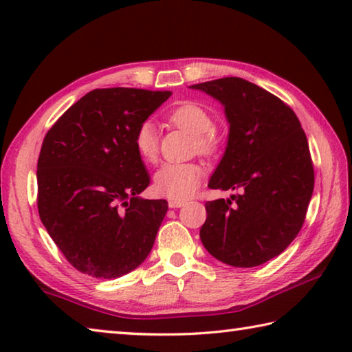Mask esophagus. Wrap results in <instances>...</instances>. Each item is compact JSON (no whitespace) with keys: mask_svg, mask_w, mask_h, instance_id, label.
I'll use <instances>...</instances> for the list:
<instances>
[{"mask_svg":"<svg viewBox=\"0 0 352 352\" xmlns=\"http://www.w3.org/2000/svg\"><path fill=\"white\" fill-rule=\"evenodd\" d=\"M186 205V201L184 200H169V208H172V210H175V208H182Z\"/></svg>","mask_w":352,"mask_h":352,"instance_id":"obj_1","label":"esophagus"}]
</instances>
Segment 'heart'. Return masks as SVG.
<instances>
[{
  "label": "heart",
  "instance_id": "heart-1",
  "mask_svg": "<svg viewBox=\"0 0 352 352\" xmlns=\"http://www.w3.org/2000/svg\"><path fill=\"white\" fill-rule=\"evenodd\" d=\"M172 124L195 135V144L205 155L216 153L219 142L214 136V119L210 111L197 104L186 102L175 107L169 113ZM133 146L138 157L146 163H153L158 157V136L151 121L140 124L133 135ZM205 170L201 164L190 163H166L153 177L155 192L170 200H186L200 186Z\"/></svg>",
  "mask_w": 352,
  "mask_h": 352
}]
</instances>
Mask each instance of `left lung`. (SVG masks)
I'll list each match as a JSON object with an SVG mask.
<instances>
[{
	"mask_svg": "<svg viewBox=\"0 0 352 352\" xmlns=\"http://www.w3.org/2000/svg\"><path fill=\"white\" fill-rule=\"evenodd\" d=\"M225 107L228 144L208 186L239 189L231 200L206 201L200 239L233 267H256L281 254L300 233L314 192L305 130L275 94L241 77L192 85Z\"/></svg>",
	"mask_w": 352,
	"mask_h": 352,
	"instance_id": "obj_1",
	"label": "left lung"
}]
</instances>
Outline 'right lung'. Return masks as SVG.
Wrapping results in <instances>:
<instances>
[{"label":"right lung","instance_id":"obj_1","mask_svg":"<svg viewBox=\"0 0 352 352\" xmlns=\"http://www.w3.org/2000/svg\"><path fill=\"white\" fill-rule=\"evenodd\" d=\"M170 94L98 88L47 130L37 163L38 214L67 261L85 275H127L151 253L168 201L140 197L151 180L133 135Z\"/></svg>","mask_w":352,"mask_h":352}]
</instances>
